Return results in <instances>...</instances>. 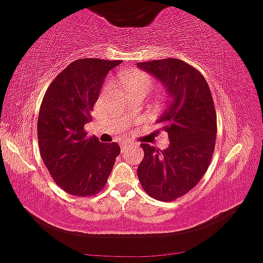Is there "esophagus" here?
<instances>
[{
  "mask_svg": "<svg viewBox=\"0 0 263 263\" xmlns=\"http://www.w3.org/2000/svg\"><path fill=\"white\" fill-rule=\"evenodd\" d=\"M129 146H133L132 144H129V143H121L120 144V148H121V151H126V149L129 148Z\"/></svg>",
  "mask_w": 263,
  "mask_h": 263,
  "instance_id": "esophagus-1",
  "label": "esophagus"
}]
</instances>
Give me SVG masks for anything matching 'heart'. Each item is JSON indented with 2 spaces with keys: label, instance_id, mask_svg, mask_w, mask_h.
Segmentation results:
<instances>
[{
  "label": "heart",
  "instance_id": "obj_1",
  "mask_svg": "<svg viewBox=\"0 0 263 263\" xmlns=\"http://www.w3.org/2000/svg\"><path fill=\"white\" fill-rule=\"evenodd\" d=\"M120 83L128 94H137V92H146L152 87L151 76L139 70H130V71L123 72L120 75Z\"/></svg>",
  "mask_w": 263,
  "mask_h": 263
}]
</instances>
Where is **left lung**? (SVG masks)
Returning <instances> with one entry per match:
<instances>
[{
    "instance_id": "1",
    "label": "left lung",
    "mask_w": 263,
    "mask_h": 263,
    "mask_svg": "<svg viewBox=\"0 0 263 263\" xmlns=\"http://www.w3.org/2000/svg\"><path fill=\"white\" fill-rule=\"evenodd\" d=\"M137 66L159 81L168 95L157 124L169 138L165 151L142 144L138 178L149 196L171 202L196 187L210 165L217 137L213 99L203 75L184 61L164 59Z\"/></svg>"
}]
</instances>
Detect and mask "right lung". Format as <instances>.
<instances>
[{"label": "right lung", "instance_id": "add662e5", "mask_svg": "<svg viewBox=\"0 0 263 263\" xmlns=\"http://www.w3.org/2000/svg\"><path fill=\"white\" fill-rule=\"evenodd\" d=\"M119 64L76 60L56 76L42 100L37 120L41 158L59 187L72 196L100 192L120 153L119 144L100 143L84 130L105 76Z\"/></svg>", "mask_w": 263, "mask_h": 263}]
</instances>
